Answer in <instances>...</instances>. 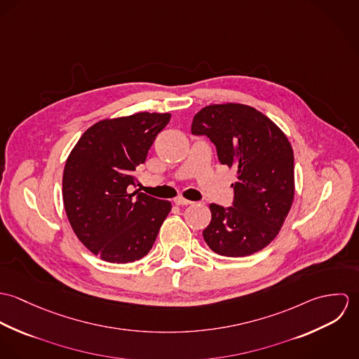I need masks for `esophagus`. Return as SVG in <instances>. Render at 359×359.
Segmentation results:
<instances>
[{"instance_id":"34e87169","label":"esophagus","mask_w":359,"mask_h":359,"mask_svg":"<svg viewBox=\"0 0 359 359\" xmlns=\"http://www.w3.org/2000/svg\"><path fill=\"white\" fill-rule=\"evenodd\" d=\"M174 203L177 205H192L194 202H191V201H188V199H185V198H182V196H178V198L174 199Z\"/></svg>"}]
</instances>
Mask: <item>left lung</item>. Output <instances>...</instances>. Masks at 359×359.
<instances>
[{
  "mask_svg": "<svg viewBox=\"0 0 359 359\" xmlns=\"http://www.w3.org/2000/svg\"><path fill=\"white\" fill-rule=\"evenodd\" d=\"M191 130L215 145L221 164L238 168L232 205H210L205 243L225 257L262 250L279 233L294 198V156L287 137L265 114L241 103L205 106Z\"/></svg>",
  "mask_w": 359,
  "mask_h": 359,
  "instance_id": "1",
  "label": "left lung"
}]
</instances>
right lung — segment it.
I'll use <instances>...</instances> for the list:
<instances>
[{
	"instance_id": "1",
	"label": "right lung",
	"mask_w": 359,
	"mask_h": 359,
	"mask_svg": "<svg viewBox=\"0 0 359 359\" xmlns=\"http://www.w3.org/2000/svg\"><path fill=\"white\" fill-rule=\"evenodd\" d=\"M170 113L141 111L90 127L69 154L63 205L80 242L103 261L127 264L149 253L171 210L168 201L133 192Z\"/></svg>"
}]
</instances>
